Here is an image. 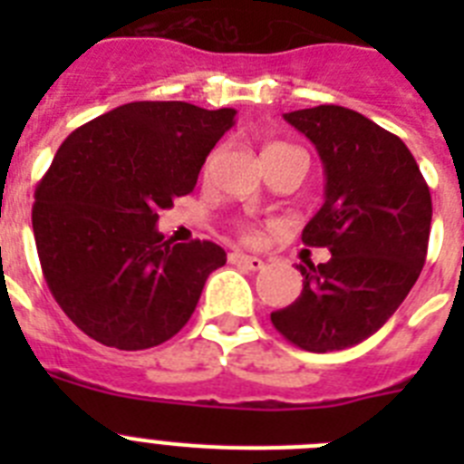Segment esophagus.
<instances>
[{"label":"esophagus","mask_w":464,"mask_h":464,"mask_svg":"<svg viewBox=\"0 0 464 464\" xmlns=\"http://www.w3.org/2000/svg\"><path fill=\"white\" fill-rule=\"evenodd\" d=\"M229 262H232V265H239V267L251 269V272H257V269L265 267V262H262L260 257L246 256V253H232V256H229Z\"/></svg>","instance_id":"obj_1"}]
</instances>
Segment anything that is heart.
<instances>
[{
    "label": "heart",
    "mask_w": 464,
    "mask_h": 464,
    "mask_svg": "<svg viewBox=\"0 0 464 464\" xmlns=\"http://www.w3.org/2000/svg\"><path fill=\"white\" fill-rule=\"evenodd\" d=\"M269 149H276V146H269ZM269 149H267V150H269ZM216 158H218V150H216V153L208 155L207 165H204V171H211V167H213V162H216ZM248 237H251V235H248Z\"/></svg>",
    "instance_id": "obj_1"
}]
</instances>
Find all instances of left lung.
<instances>
[{
    "label": "left lung",
    "instance_id": "1",
    "mask_svg": "<svg viewBox=\"0 0 464 464\" xmlns=\"http://www.w3.org/2000/svg\"><path fill=\"white\" fill-rule=\"evenodd\" d=\"M283 118L323 160L325 202L302 241L332 257L299 265L302 295L272 323L311 353L343 351L383 327L420 276L432 197L404 141L358 111L321 104Z\"/></svg>",
    "mask_w": 464,
    "mask_h": 464
}]
</instances>
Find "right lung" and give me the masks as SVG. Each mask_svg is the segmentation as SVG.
Masks as SVG:
<instances>
[{
  "label": "right lung",
  "mask_w": 464,
  "mask_h": 464,
  "mask_svg": "<svg viewBox=\"0 0 464 464\" xmlns=\"http://www.w3.org/2000/svg\"><path fill=\"white\" fill-rule=\"evenodd\" d=\"M235 109L132 102L85 122L36 186L32 227L60 309L94 342L141 351L190 321L227 256L213 241L171 244L160 208L192 192Z\"/></svg>",
  "instance_id": "1"
}]
</instances>
